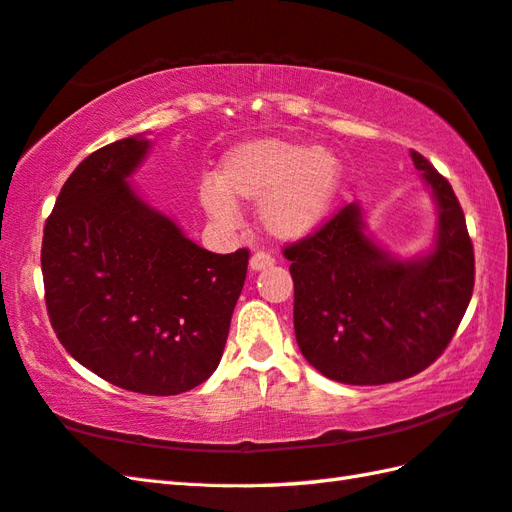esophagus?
Wrapping results in <instances>:
<instances>
[{
  "instance_id": "obj_1",
  "label": "esophagus",
  "mask_w": 512,
  "mask_h": 512,
  "mask_svg": "<svg viewBox=\"0 0 512 512\" xmlns=\"http://www.w3.org/2000/svg\"><path fill=\"white\" fill-rule=\"evenodd\" d=\"M273 264H275V259L270 257L268 253H264V250H259V253L250 257V270H253V273H259V270L270 268Z\"/></svg>"
}]
</instances>
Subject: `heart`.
<instances>
[{"mask_svg": "<svg viewBox=\"0 0 512 512\" xmlns=\"http://www.w3.org/2000/svg\"><path fill=\"white\" fill-rule=\"evenodd\" d=\"M341 182L343 165L332 149L257 138L228 151L220 180L200 184V204L226 228L237 224L235 200L259 204V224L270 237L299 242L328 220Z\"/></svg>", "mask_w": 512, "mask_h": 512, "instance_id": "heart-1", "label": "heart"}]
</instances>
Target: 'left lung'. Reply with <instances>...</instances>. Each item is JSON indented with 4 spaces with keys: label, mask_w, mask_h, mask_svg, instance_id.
I'll return each instance as SVG.
<instances>
[{
    "label": "left lung",
    "mask_w": 512,
    "mask_h": 512,
    "mask_svg": "<svg viewBox=\"0 0 512 512\" xmlns=\"http://www.w3.org/2000/svg\"><path fill=\"white\" fill-rule=\"evenodd\" d=\"M411 160L438 209L427 253L400 259L376 244L358 202L284 250L299 350L336 383L385 385L422 372L469 308L475 257L462 206L427 158L411 151Z\"/></svg>",
    "instance_id": "left-lung-1"
}]
</instances>
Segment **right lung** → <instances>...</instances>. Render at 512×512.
<instances>
[{
  "instance_id": "1",
  "label": "right lung",
  "mask_w": 512,
  "mask_h": 512,
  "mask_svg": "<svg viewBox=\"0 0 512 512\" xmlns=\"http://www.w3.org/2000/svg\"><path fill=\"white\" fill-rule=\"evenodd\" d=\"M151 140L85 158L43 228L41 273L61 345L107 383L176 396L209 378L226 345L248 250L217 255L129 184Z\"/></svg>"
}]
</instances>
